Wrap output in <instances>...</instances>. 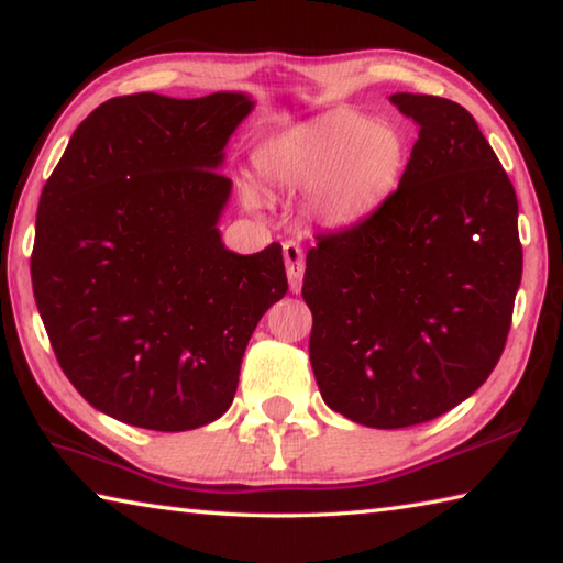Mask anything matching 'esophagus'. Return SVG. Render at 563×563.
<instances>
[{
	"label": "esophagus",
	"mask_w": 563,
	"mask_h": 563,
	"mask_svg": "<svg viewBox=\"0 0 563 563\" xmlns=\"http://www.w3.org/2000/svg\"><path fill=\"white\" fill-rule=\"evenodd\" d=\"M283 258H285V271H288V283L292 292H300L302 288V271H305V255L300 243L288 241L283 245Z\"/></svg>",
	"instance_id": "1"
}]
</instances>
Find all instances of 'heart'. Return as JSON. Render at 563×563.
Returning a JSON list of instances; mask_svg holds the SVG:
<instances>
[{"instance_id": "heart-1", "label": "heart", "mask_w": 563, "mask_h": 563, "mask_svg": "<svg viewBox=\"0 0 563 563\" xmlns=\"http://www.w3.org/2000/svg\"><path fill=\"white\" fill-rule=\"evenodd\" d=\"M409 158L412 144L399 123L335 109L263 141L255 170L273 190L308 194V213L342 231L367 221L397 194ZM243 198L253 208L261 203L253 188Z\"/></svg>"}]
</instances>
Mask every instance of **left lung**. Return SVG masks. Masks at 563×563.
I'll list each match as a JSON object with an SVG mask.
<instances>
[{"mask_svg":"<svg viewBox=\"0 0 563 563\" xmlns=\"http://www.w3.org/2000/svg\"><path fill=\"white\" fill-rule=\"evenodd\" d=\"M419 131L397 194L305 261L310 365L330 409L375 430L450 412L492 375L521 283L519 203L460 103L389 97Z\"/></svg>","mask_w":563,"mask_h":563,"instance_id":"obj_1","label":"left lung"}]
</instances>
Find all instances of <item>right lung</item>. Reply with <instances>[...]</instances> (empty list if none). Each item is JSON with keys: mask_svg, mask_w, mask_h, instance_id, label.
I'll return each mask as SVG.
<instances>
[{"mask_svg": "<svg viewBox=\"0 0 563 563\" xmlns=\"http://www.w3.org/2000/svg\"><path fill=\"white\" fill-rule=\"evenodd\" d=\"M243 91L117 97L79 123L36 211L32 288L64 375L99 412L156 432L231 407L247 340L288 292L283 245L228 251L225 146Z\"/></svg>", "mask_w": 563, "mask_h": 563, "instance_id": "1", "label": "right lung"}]
</instances>
